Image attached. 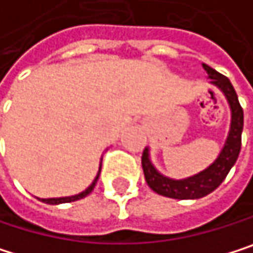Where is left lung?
Wrapping results in <instances>:
<instances>
[{"label":"left lung","instance_id":"left-lung-1","mask_svg":"<svg viewBox=\"0 0 253 253\" xmlns=\"http://www.w3.org/2000/svg\"><path fill=\"white\" fill-rule=\"evenodd\" d=\"M203 68L207 71L213 84H216L220 90L225 93V97L231 107V128L227 138V143L219 153L217 160L204 171L183 179V180H173L160 174L152 163L149 161L147 149L143 150L141 155V167L144 173V179L152 191L156 194L176 198V200H194L201 198L211 191H214L220 183L224 182L227 174L230 173L231 167L236 164L240 149H242V131H243V109L239 103L237 93L230 82L228 77L217 73L211 67L203 64Z\"/></svg>","mask_w":253,"mask_h":253}]
</instances>
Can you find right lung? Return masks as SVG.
<instances>
[{
    "label": "right lung",
    "mask_w": 253,
    "mask_h": 253,
    "mask_svg": "<svg viewBox=\"0 0 253 253\" xmlns=\"http://www.w3.org/2000/svg\"><path fill=\"white\" fill-rule=\"evenodd\" d=\"M100 171H101V167H100ZM100 171H98L95 180L92 182V185H90L87 189H84L83 192H80V194H77V195H73V197H64V198H43L42 201H43V203H47V204H61V203H71V201H77V200H80V198H84L86 195H89V194L92 192L93 188H95V183H97V180H98Z\"/></svg>",
    "instance_id": "add662e5"
}]
</instances>
